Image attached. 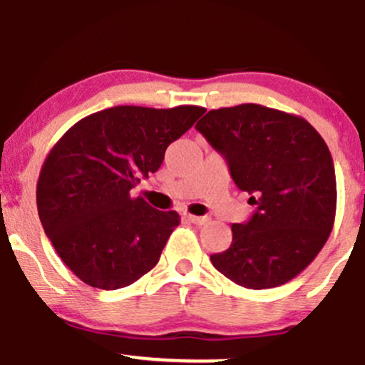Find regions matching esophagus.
Instances as JSON below:
<instances>
[{
    "instance_id": "esophagus-1",
    "label": "esophagus",
    "mask_w": 365,
    "mask_h": 365,
    "mask_svg": "<svg viewBox=\"0 0 365 365\" xmlns=\"http://www.w3.org/2000/svg\"><path fill=\"white\" fill-rule=\"evenodd\" d=\"M185 217L188 221H190V223H194V225H206L207 221H209V217L207 216H194V215H185Z\"/></svg>"
}]
</instances>
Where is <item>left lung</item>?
<instances>
[{
  "mask_svg": "<svg viewBox=\"0 0 365 365\" xmlns=\"http://www.w3.org/2000/svg\"><path fill=\"white\" fill-rule=\"evenodd\" d=\"M195 128L228 163L255 212L232 225L233 240L212 266L250 290L284 284L314 261L336 215L331 153L302 116L261 104L211 110Z\"/></svg>",
  "mask_w": 365,
  "mask_h": 365,
  "instance_id": "1",
  "label": "left lung"
}]
</instances>
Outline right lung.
I'll list each match as a JSON object with an SVG mask.
<instances>
[{
    "label": "right lung",
    "instance_id": "1",
    "mask_svg": "<svg viewBox=\"0 0 365 365\" xmlns=\"http://www.w3.org/2000/svg\"><path fill=\"white\" fill-rule=\"evenodd\" d=\"M204 111L108 108L77 121L49 150L37 182L39 220L83 283L116 290L156 266L180 216L158 211L130 190L158 171L166 148Z\"/></svg>",
    "mask_w": 365,
    "mask_h": 365
}]
</instances>
